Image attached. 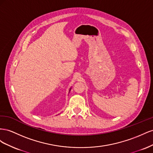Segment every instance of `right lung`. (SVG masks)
Returning a JSON list of instances; mask_svg holds the SVG:
<instances>
[{
  "mask_svg": "<svg viewBox=\"0 0 153 153\" xmlns=\"http://www.w3.org/2000/svg\"><path fill=\"white\" fill-rule=\"evenodd\" d=\"M70 90H71V89H70Z\"/></svg>",
  "mask_w": 153,
  "mask_h": 153,
  "instance_id": "obj_1",
  "label": "right lung"
}]
</instances>
